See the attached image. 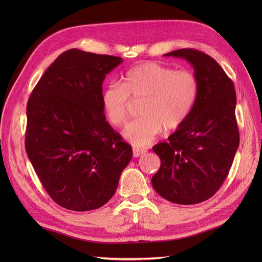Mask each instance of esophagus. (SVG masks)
Returning a JSON list of instances; mask_svg holds the SVG:
<instances>
[{"instance_id":"1","label":"esophagus","mask_w":262,"mask_h":262,"mask_svg":"<svg viewBox=\"0 0 262 262\" xmlns=\"http://www.w3.org/2000/svg\"><path fill=\"white\" fill-rule=\"evenodd\" d=\"M132 152H133V156L134 157H139L141 155H143L146 150L143 148H139V147H133L132 148Z\"/></svg>"}]
</instances>
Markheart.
Wrapping results in <instances>:
<instances>
[{"instance_id":"1","label":"heart","mask_w":262,"mask_h":262,"mask_svg":"<svg viewBox=\"0 0 262 262\" xmlns=\"http://www.w3.org/2000/svg\"><path fill=\"white\" fill-rule=\"evenodd\" d=\"M199 85L187 70L145 62L126 71L122 83H109L101 92V105L110 124L122 125L131 99H140V118L126 124L123 138L144 147L166 130H175L186 121L194 106Z\"/></svg>"}]
</instances>
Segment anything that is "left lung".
<instances>
[{"label":"left lung","mask_w":262,"mask_h":262,"mask_svg":"<svg viewBox=\"0 0 262 262\" xmlns=\"http://www.w3.org/2000/svg\"><path fill=\"white\" fill-rule=\"evenodd\" d=\"M164 57L189 62L199 91L186 121L167 142L153 146L161 167L152 186L172 203H200L223 184L239 145L235 87L219 63L199 50L179 49Z\"/></svg>","instance_id":"1"}]
</instances>
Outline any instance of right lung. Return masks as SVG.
<instances>
[{
	"label": "right lung",
	"mask_w": 262,
	"mask_h": 262,
	"mask_svg": "<svg viewBox=\"0 0 262 262\" xmlns=\"http://www.w3.org/2000/svg\"><path fill=\"white\" fill-rule=\"evenodd\" d=\"M122 62L70 49L46 71L27 104L25 146L51 199L72 211L102 207L132 158L131 145L106 121L102 82Z\"/></svg>",
	"instance_id": "1"
}]
</instances>
